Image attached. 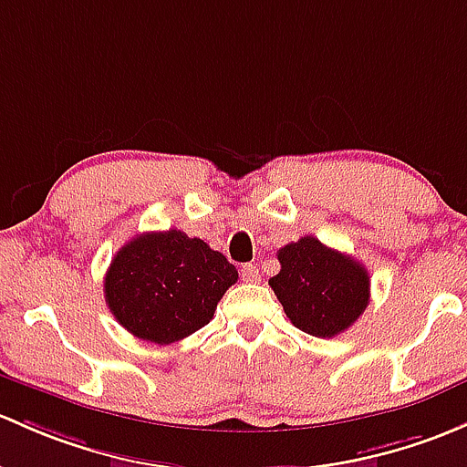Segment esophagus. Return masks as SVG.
Instances as JSON below:
<instances>
[{"mask_svg": "<svg viewBox=\"0 0 467 467\" xmlns=\"http://www.w3.org/2000/svg\"><path fill=\"white\" fill-rule=\"evenodd\" d=\"M242 279L248 284H257L259 282V268L254 264H244L242 266Z\"/></svg>", "mask_w": 467, "mask_h": 467, "instance_id": "obj_1", "label": "esophagus"}]
</instances>
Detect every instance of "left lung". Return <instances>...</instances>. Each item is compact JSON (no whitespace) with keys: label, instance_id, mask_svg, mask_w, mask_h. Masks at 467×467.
Returning a JSON list of instances; mask_svg holds the SVG:
<instances>
[{"label":"left lung","instance_id":"8db88e82","mask_svg":"<svg viewBox=\"0 0 467 467\" xmlns=\"http://www.w3.org/2000/svg\"><path fill=\"white\" fill-rule=\"evenodd\" d=\"M279 273L271 288L299 331L333 337L347 331L369 304V273L360 262L306 237L277 253Z\"/></svg>","mask_w":467,"mask_h":467}]
</instances>
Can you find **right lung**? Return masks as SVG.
I'll use <instances>...</instances> for the list:
<instances>
[{
	"instance_id": "1",
	"label": "right lung",
	"mask_w": 467,
	"mask_h": 467,
	"mask_svg": "<svg viewBox=\"0 0 467 467\" xmlns=\"http://www.w3.org/2000/svg\"><path fill=\"white\" fill-rule=\"evenodd\" d=\"M239 273L219 250L181 230L136 234L105 275V302L131 336L171 345L213 320Z\"/></svg>"
}]
</instances>
